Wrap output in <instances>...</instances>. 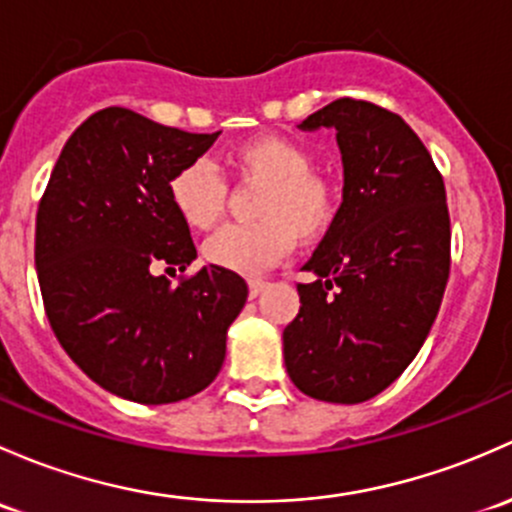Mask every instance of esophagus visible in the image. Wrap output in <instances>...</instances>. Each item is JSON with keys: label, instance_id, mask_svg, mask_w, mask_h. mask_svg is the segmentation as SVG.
I'll use <instances>...</instances> for the list:
<instances>
[{"label": "esophagus", "instance_id": "1", "mask_svg": "<svg viewBox=\"0 0 512 512\" xmlns=\"http://www.w3.org/2000/svg\"><path fill=\"white\" fill-rule=\"evenodd\" d=\"M268 288L266 281H249V298H258Z\"/></svg>", "mask_w": 512, "mask_h": 512}]
</instances>
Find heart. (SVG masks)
I'll list each match as a JSON object with an SVG mask.
<instances>
[{
	"label": "heart",
	"instance_id": "heart-1",
	"mask_svg": "<svg viewBox=\"0 0 512 512\" xmlns=\"http://www.w3.org/2000/svg\"><path fill=\"white\" fill-rule=\"evenodd\" d=\"M226 165L239 179L263 184L254 224H231L209 236L207 263L239 276H261L291 254L295 239L315 241L335 219V194L313 172V157L298 142L261 135L229 152ZM177 214L192 229H212L224 214L226 182L207 160L182 167L170 182Z\"/></svg>",
	"mask_w": 512,
	"mask_h": 512
}]
</instances>
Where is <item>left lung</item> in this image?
<instances>
[{
    "instance_id": "8db88e82",
    "label": "left lung",
    "mask_w": 512,
    "mask_h": 512,
    "mask_svg": "<svg viewBox=\"0 0 512 512\" xmlns=\"http://www.w3.org/2000/svg\"><path fill=\"white\" fill-rule=\"evenodd\" d=\"M333 128L342 204L303 271L283 330L293 384L320 402L377 397L414 360L444 298L451 221L444 179L397 113L340 98L298 125Z\"/></svg>"
}]
</instances>
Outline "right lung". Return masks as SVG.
Segmentation results:
<instances>
[{"label": "right lung", "mask_w": 512, "mask_h": 512, "mask_svg": "<svg viewBox=\"0 0 512 512\" xmlns=\"http://www.w3.org/2000/svg\"><path fill=\"white\" fill-rule=\"evenodd\" d=\"M219 133L103 108L63 145L36 214V273L61 347L115 397L170 404L214 382L244 278L217 266L172 286L160 268L197 258L170 182Z\"/></svg>", "instance_id": "add662e5"}]
</instances>
